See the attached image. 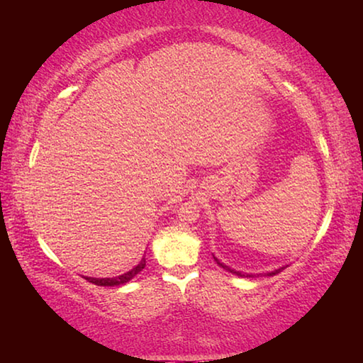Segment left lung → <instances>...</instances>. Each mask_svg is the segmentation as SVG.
<instances>
[{
	"label": "left lung",
	"mask_w": 363,
	"mask_h": 363,
	"mask_svg": "<svg viewBox=\"0 0 363 363\" xmlns=\"http://www.w3.org/2000/svg\"><path fill=\"white\" fill-rule=\"evenodd\" d=\"M214 257V261L218 262V266H220L223 269H225V270H229V272H232V274H235V275H238V277H255V275H251V274H242V272H238V270H235V269H230L229 266H225V264H223L220 262L216 256H213ZM285 267H279V269H275V270H272V272H267V274H264V275H267V277H272V275H275V274H279V272H281V270H284ZM261 275V274H259Z\"/></svg>",
	"instance_id": "8db88e82"
}]
</instances>
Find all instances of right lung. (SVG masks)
Masks as SVG:
<instances>
[{"mask_svg": "<svg viewBox=\"0 0 363 363\" xmlns=\"http://www.w3.org/2000/svg\"><path fill=\"white\" fill-rule=\"evenodd\" d=\"M145 267V257H143L140 259V262L138 264L136 267H133L130 272L123 274V275H118V277H112V279H96V277H84L88 281H91V284H94L97 286H120V285H125L130 281L131 279L136 277V275L140 272Z\"/></svg>", "mask_w": 363, "mask_h": 363, "instance_id": "right-lung-1", "label": "right lung"}]
</instances>
